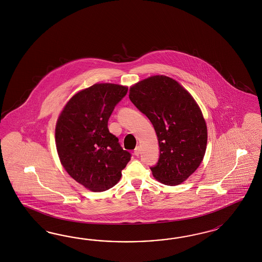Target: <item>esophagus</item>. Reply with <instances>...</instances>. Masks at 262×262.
<instances>
[{"mask_svg": "<svg viewBox=\"0 0 262 262\" xmlns=\"http://www.w3.org/2000/svg\"><path fill=\"white\" fill-rule=\"evenodd\" d=\"M134 154H135V156H136V157H138V156H139V154H140V148H139L138 146L135 148V151H134Z\"/></svg>", "mask_w": 262, "mask_h": 262, "instance_id": "obj_1", "label": "esophagus"}]
</instances>
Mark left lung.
Wrapping results in <instances>:
<instances>
[{
  "label": "left lung",
  "mask_w": 262,
  "mask_h": 262,
  "mask_svg": "<svg viewBox=\"0 0 262 262\" xmlns=\"http://www.w3.org/2000/svg\"><path fill=\"white\" fill-rule=\"evenodd\" d=\"M128 97L158 135L160 155L152 176L165 185L183 183L206 154L207 127L198 103L177 80L163 75L132 85Z\"/></svg>",
  "instance_id": "obj_1"
}]
</instances>
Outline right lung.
<instances>
[{"label": "right lung", "instance_id": "right-lung-1", "mask_svg": "<svg viewBox=\"0 0 262 262\" xmlns=\"http://www.w3.org/2000/svg\"><path fill=\"white\" fill-rule=\"evenodd\" d=\"M127 88L95 83L82 89L64 105L56 126V151L61 165L77 183L93 192L113 187L130 154L122 149L107 122Z\"/></svg>", "mask_w": 262, "mask_h": 262}]
</instances>
